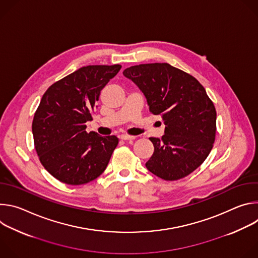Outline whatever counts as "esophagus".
Here are the masks:
<instances>
[{
	"mask_svg": "<svg viewBox=\"0 0 258 258\" xmlns=\"http://www.w3.org/2000/svg\"><path fill=\"white\" fill-rule=\"evenodd\" d=\"M135 136H130V135H121L120 139L121 140H135Z\"/></svg>",
	"mask_w": 258,
	"mask_h": 258,
	"instance_id": "obj_1",
	"label": "esophagus"
}]
</instances>
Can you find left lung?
Listing matches in <instances>:
<instances>
[{
    "instance_id": "left-lung-1",
    "label": "left lung",
    "mask_w": 258,
    "mask_h": 258,
    "mask_svg": "<svg viewBox=\"0 0 258 258\" xmlns=\"http://www.w3.org/2000/svg\"><path fill=\"white\" fill-rule=\"evenodd\" d=\"M122 73L165 124L161 139L150 138L154 153L146 162L147 169L165 180L187 176L207 158L215 139L216 111L205 89L168 63L135 65Z\"/></svg>"
}]
</instances>
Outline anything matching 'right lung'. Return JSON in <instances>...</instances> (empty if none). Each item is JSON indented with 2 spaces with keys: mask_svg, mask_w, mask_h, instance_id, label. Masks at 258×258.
<instances>
[{
  "mask_svg": "<svg viewBox=\"0 0 258 258\" xmlns=\"http://www.w3.org/2000/svg\"><path fill=\"white\" fill-rule=\"evenodd\" d=\"M121 65H89L53 84L32 121L36 153L44 167L67 185H84L106 169L118 144L115 136L86 132L103 88Z\"/></svg>",
  "mask_w": 258,
  "mask_h": 258,
  "instance_id": "add662e5",
  "label": "right lung"
}]
</instances>
